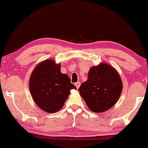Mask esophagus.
Listing matches in <instances>:
<instances>
[{
	"label": "esophagus",
	"mask_w": 148,
	"mask_h": 148,
	"mask_svg": "<svg viewBox=\"0 0 148 148\" xmlns=\"http://www.w3.org/2000/svg\"><path fill=\"white\" fill-rule=\"evenodd\" d=\"M80 84H81V83H80V82H76L75 84H74V85H75L76 87H77V89H78V88L79 87Z\"/></svg>",
	"instance_id": "obj_1"
}]
</instances>
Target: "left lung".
Listing matches in <instances>:
<instances>
[{
	"mask_svg": "<svg viewBox=\"0 0 148 148\" xmlns=\"http://www.w3.org/2000/svg\"><path fill=\"white\" fill-rule=\"evenodd\" d=\"M122 89L120 75L113 67L106 64L91 68L88 79L79 88L86 105L95 112L111 108L118 100Z\"/></svg>",
	"mask_w": 148,
	"mask_h": 148,
	"instance_id": "obj_1",
	"label": "left lung"
}]
</instances>
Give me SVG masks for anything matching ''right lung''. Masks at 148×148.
<instances>
[{"instance_id": "1", "label": "right lung", "mask_w": 148, "mask_h": 148, "mask_svg": "<svg viewBox=\"0 0 148 148\" xmlns=\"http://www.w3.org/2000/svg\"><path fill=\"white\" fill-rule=\"evenodd\" d=\"M60 69V64L48 59L37 66L30 77L29 89L33 99L49 114L60 110L70 90L77 89L68 75L62 74Z\"/></svg>"}]
</instances>
